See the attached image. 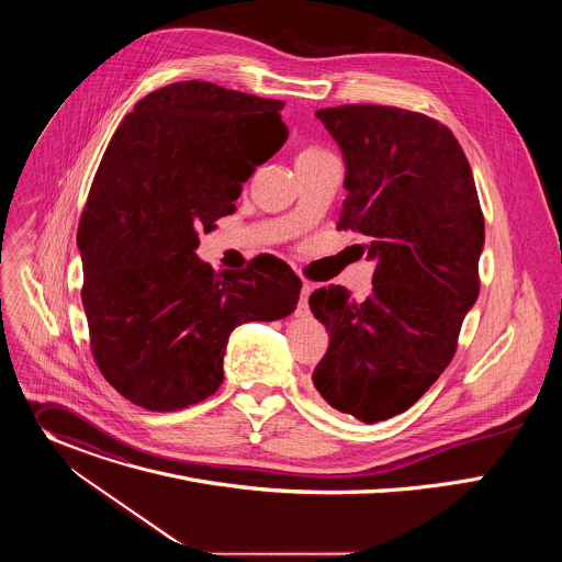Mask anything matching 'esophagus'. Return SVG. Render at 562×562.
I'll return each mask as SVG.
<instances>
[{
    "label": "esophagus",
    "instance_id": "34e87169",
    "mask_svg": "<svg viewBox=\"0 0 562 562\" xmlns=\"http://www.w3.org/2000/svg\"><path fill=\"white\" fill-rule=\"evenodd\" d=\"M311 291H313V286L308 284V282H304L302 284V295H300V304H297V315H306L308 313V295H311Z\"/></svg>",
    "mask_w": 562,
    "mask_h": 562
}]
</instances>
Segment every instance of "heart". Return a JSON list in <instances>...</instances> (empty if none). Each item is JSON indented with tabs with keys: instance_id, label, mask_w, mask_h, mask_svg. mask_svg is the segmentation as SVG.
Wrapping results in <instances>:
<instances>
[{
	"instance_id": "b5f03b06",
	"label": "heart",
	"mask_w": 562,
	"mask_h": 562,
	"mask_svg": "<svg viewBox=\"0 0 562 562\" xmlns=\"http://www.w3.org/2000/svg\"><path fill=\"white\" fill-rule=\"evenodd\" d=\"M317 155H325L323 150H315V148H306V150H302L300 155H297V159H304V157H317Z\"/></svg>"
}]
</instances>
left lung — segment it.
<instances>
[{
  "instance_id": "1",
  "label": "left lung",
  "mask_w": 562,
  "mask_h": 562,
  "mask_svg": "<svg viewBox=\"0 0 562 562\" xmlns=\"http://www.w3.org/2000/svg\"><path fill=\"white\" fill-rule=\"evenodd\" d=\"M345 159L340 228L367 235L360 256L373 286L308 297L329 331L313 369L327 403L367 425L407 412L456 353L462 319L477 300L485 220L467 157L436 120L393 106L319 109Z\"/></svg>"
}]
</instances>
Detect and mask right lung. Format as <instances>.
<instances>
[{
    "label": "right lung",
    "instance_id": "1",
    "mask_svg": "<svg viewBox=\"0 0 562 562\" xmlns=\"http://www.w3.org/2000/svg\"><path fill=\"white\" fill-rule=\"evenodd\" d=\"M284 102L176 82L142 98L95 173L77 247L102 375L133 405L178 412L217 391L237 325L293 313L302 282L278 258L213 271L200 233L235 211L254 171L289 137ZM268 128L260 154L244 137Z\"/></svg>",
    "mask_w": 562,
    "mask_h": 562
}]
</instances>
